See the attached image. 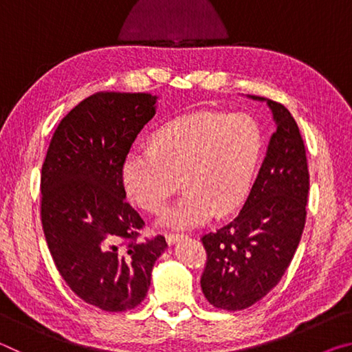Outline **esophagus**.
<instances>
[{
    "label": "esophagus",
    "instance_id": "34e87169",
    "mask_svg": "<svg viewBox=\"0 0 352 352\" xmlns=\"http://www.w3.org/2000/svg\"><path fill=\"white\" fill-rule=\"evenodd\" d=\"M184 237V234H166V241H168L169 245H174V243L180 242Z\"/></svg>",
    "mask_w": 352,
    "mask_h": 352
}]
</instances>
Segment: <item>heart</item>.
<instances>
[{
    "label": "heart",
    "instance_id": "obj_1",
    "mask_svg": "<svg viewBox=\"0 0 352 352\" xmlns=\"http://www.w3.org/2000/svg\"><path fill=\"white\" fill-rule=\"evenodd\" d=\"M152 148L130 152L122 183L141 208L163 210L182 182L186 190L162 212L157 223L190 230L216 211L228 214L247 197L258 164L262 136L245 113L199 111L164 124L152 135Z\"/></svg>",
    "mask_w": 352,
    "mask_h": 352
}]
</instances>
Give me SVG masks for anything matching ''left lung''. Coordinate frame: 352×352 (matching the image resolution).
<instances>
[{"instance_id":"obj_1","label":"left lung","mask_w":352,"mask_h":352,"mask_svg":"<svg viewBox=\"0 0 352 352\" xmlns=\"http://www.w3.org/2000/svg\"><path fill=\"white\" fill-rule=\"evenodd\" d=\"M247 98L267 104L276 132L241 212L201 237L208 253L201 290L225 311L253 306L281 281L306 223L309 170L300 129L284 105Z\"/></svg>"}]
</instances>
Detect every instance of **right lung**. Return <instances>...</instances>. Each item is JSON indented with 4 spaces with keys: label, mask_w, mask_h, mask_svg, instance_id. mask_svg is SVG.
Wrapping results in <instances>:
<instances>
[{
    "label": "right lung",
    "mask_w": 352,
    "mask_h": 352,
    "mask_svg": "<svg viewBox=\"0 0 352 352\" xmlns=\"http://www.w3.org/2000/svg\"><path fill=\"white\" fill-rule=\"evenodd\" d=\"M158 96L98 93L65 116L41 168V223L62 278L102 311L144 300L168 248L163 236L136 241L144 220L126 201L122 164L157 113Z\"/></svg>",
    "instance_id": "right-lung-1"
}]
</instances>
